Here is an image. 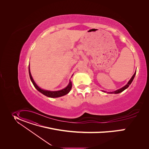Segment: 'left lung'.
Segmentation results:
<instances>
[{
    "label": "left lung",
    "instance_id": "left-lung-1",
    "mask_svg": "<svg viewBox=\"0 0 149 149\" xmlns=\"http://www.w3.org/2000/svg\"><path fill=\"white\" fill-rule=\"evenodd\" d=\"M135 74H136V72H135V73L134 74V75L132 76V77H131V79L130 80V81L128 82L127 84L125 85V86H123V87H122V88H120V89H118V90H116V91H114V92H108V93H119L123 92V91H125L126 89L129 86V85L131 84L132 81H133V80H134V77H135ZM104 92H105V91H104Z\"/></svg>",
    "mask_w": 149,
    "mask_h": 149
}]
</instances>
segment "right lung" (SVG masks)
I'll return each mask as SVG.
<instances>
[{
	"instance_id": "obj_1",
	"label": "right lung",
	"mask_w": 149,
	"mask_h": 149,
	"mask_svg": "<svg viewBox=\"0 0 149 149\" xmlns=\"http://www.w3.org/2000/svg\"><path fill=\"white\" fill-rule=\"evenodd\" d=\"M29 76H30V78L31 79V81H32L33 84L34 86H35V88L39 91L41 93H42V94H43L44 95L47 96V97H61V96H64L66 94H68L71 88H72V82L70 81L68 85L63 89L62 90H60V91H46V90H43L41 89L38 85H37L36 84V83L34 82L32 76H31V73H30V66H29Z\"/></svg>"
}]
</instances>
